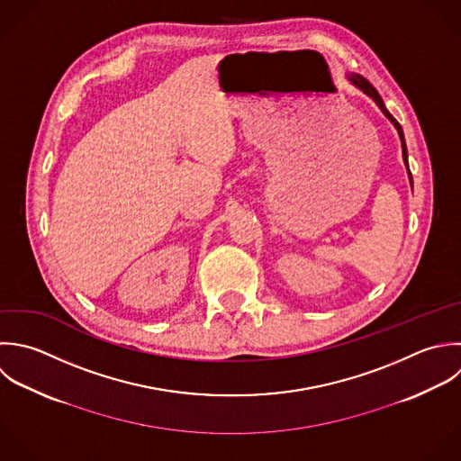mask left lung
Here are the masks:
<instances>
[{
	"mask_svg": "<svg viewBox=\"0 0 461 461\" xmlns=\"http://www.w3.org/2000/svg\"><path fill=\"white\" fill-rule=\"evenodd\" d=\"M350 80L357 86V87H361L366 95H370L374 100H375V104L381 107V111L392 120V123L397 127V131H399V136H401V141H402V156H404V163L408 165V149H406V141H404V132H402V127H401V123L390 114V111L384 107V102H383V98H381V95L377 93V89L365 78V77H361V75H357V73H352L350 75ZM410 170V168H408ZM410 179H411V174H410Z\"/></svg>",
	"mask_w": 461,
	"mask_h": 461,
	"instance_id": "obj_1",
	"label": "left lung"
}]
</instances>
